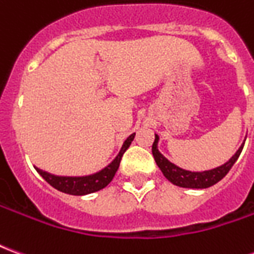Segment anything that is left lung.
<instances>
[{"label": "left lung", "mask_w": 254, "mask_h": 254, "mask_svg": "<svg viewBox=\"0 0 254 254\" xmlns=\"http://www.w3.org/2000/svg\"><path fill=\"white\" fill-rule=\"evenodd\" d=\"M158 141H159V136L155 134V141L152 144V155H154L158 167L163 173V176L177 187L190 188V189H205V188L212 187L216 182L220 181L229 173L230 169L237 162V159L240 158L242 148H244V145H241L229 162H226L224 165L219 166L216 169L207 171H188L178 167L174 163H171L170 160L166 159L158 149Z\"/></svg>", "instance_id": "left-lung-1"}]
</instances>
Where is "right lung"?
Listing matches in <instances>:
<instances>
[{
  "instance_id": "obj_1",
  "label": "right lung",
  "mask_w": 254,
  "mask_h": 254,
  "mask_svg": "<svg viewBox=\"0 0 254 254\" xmlns=\"http://www.w3.org/2000/svg\"><path fill=\"white\" fill-rule=\"evenodd\" d=\"M134 138V133L130 134L129 137L124 141L122 144L121 151L118 152L116 156V159L111 162L110 165L106 166L105 169H102L95 174L84 177H61L50 174L47 171H43L41 169L35 167L36 171L41 174L45 181L49 182L53 188H56L57 190L63 191V193H67V194H73V196H84V194H89L94 193L100 189L106 188L111 182V180L116 176L117 170L120 167V162L122 159V155L125 154V151L129 148V145Z\"/></svg>"
}]
</instances>
